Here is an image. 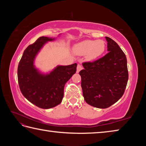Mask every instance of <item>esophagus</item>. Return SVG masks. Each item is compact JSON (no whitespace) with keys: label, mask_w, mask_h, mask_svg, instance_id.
<instances>
[{"label":"esophagus","mask_w":146,"mask_h":146,"mask_svg":"<svg viewBox=\"0 0 146 146\" xmlns=\"http://www.w3.org/2000/svg\"><path fill=\"white\" fill-rule=\"evenodd\" d=\"M82 66L80 65V64H78V66H77V68H76V72L78 73L79 71H80L81 70H82Z\"/></svg>","instance_id":"1"}]
</instances>
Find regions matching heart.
<instances>
[{
    "instance_id": "obj_1",
    "label": "heart",
    "mask_w": 146,
    "mask_h": 146,
    "mask_svg": "<svg viewBox=\"0 0 146 146\" xmlns=\"http://www.w3.org/2000/svg\"><path fill=\"white\" fill-rule=\"evenodd\" d=\"M105 42L102 40H86L73 46V51L78 55H85L88 60H93L104 52Z\"/></svg>"
}]
</instances>
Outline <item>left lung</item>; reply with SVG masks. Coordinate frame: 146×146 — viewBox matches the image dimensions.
<instances>
[{
  "label": "left lung",
  "mask_w": 146,
  "mask_h": 146,
  "mask_svg": "<svg viewBox=\"0 0 146 146\" xmlns=\"http://www.w3.org/2000/svg\"><path fill=\"white\" fill-rule=\"evenodd\" d=\"M106 55L93 62H84L81 86L86 103L93 107H110L122 97L128 80L127 58L117 43L106 36Z\"/></svg>",
  "instance_id": "1"
}]
</instances>
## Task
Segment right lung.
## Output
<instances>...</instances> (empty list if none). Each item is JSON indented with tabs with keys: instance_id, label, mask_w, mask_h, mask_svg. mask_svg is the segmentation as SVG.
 I'll return each instance as SVG.
<instances>
[{
	"instance_id": "right-lung-1",
	"label": "right lung",
	"mask_w": 146,
	"mask_h": 146,
	"mask_svg": "<svg viewBox=\"0 0 146 146\" xmlns=\"http://www.w3.org/2000/svg\"><path fill=\"white\" fill-rule=\"evenodd\" d=\"M55 38L40 36L24 50L19 62L17 75L22 93L27 100L42 109H49L61 103L66 83L76 73V63L57 66L49 73H41L34 64L43 46Z\"/></svg>"
}]
</instances>
